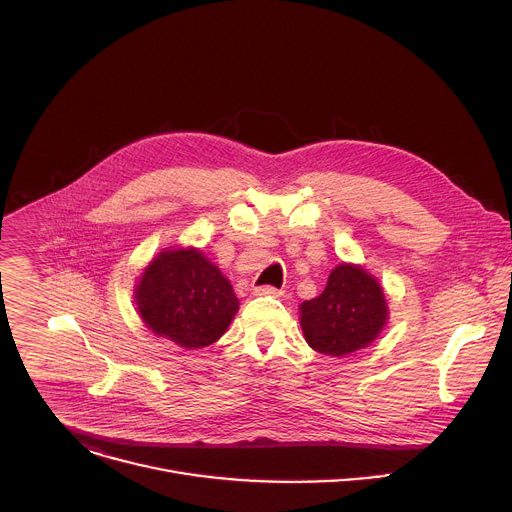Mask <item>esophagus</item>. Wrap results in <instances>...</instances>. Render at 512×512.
Masks as SVG:
<instances>
[{
	"label": "esophagus",
	"mask_w": 512,
	"mask_h": 512,
	"mask_svg": "<svg viewBox=\"0 0 512 512\" xmlns=\"http://www.w3.org/2000/svg\"><path fill=\"white\" fill-rule=\"evenodd\" d=\"M255 296H269V298H281L283 291L277 289V287H271V285H261V287H255Z\"/></svg>",
	"instance_id": "34e87169"
}]
</instances>
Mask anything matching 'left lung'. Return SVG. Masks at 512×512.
I'll return each mask as SVG.
<instances>
[{"mask_svg":"<svg viewBox=\"0 0 512 512\" xmlns=\"http://www.w3.org/2000/svg\"><path fill=\"white\" fill-rule=\"evenodd\" d=\"M389 318L379 281L358 265L332 269L322 294L300 306L306 342L328 356H346L369 346Z\"/></svg>","mask_w":512,"mask_h":512,"instance_id":"left-lung-1","label":"left lung"}]
</instances>
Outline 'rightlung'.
I'll use <instances>...</instances> for the list:
<instances>
[{
    "instance_id": "right-lung-1",
    "label": "right lung",
    "mask_w": 512,
    "mask_h": 512,
    "mask_svg": "<svg viewBox=\"0 0 512 512\" xmlns=\"http://www.w3.org/2000/svg\"><path fill=\"white\" fill-rule=\"evenodd\" d=\"M135 304L154 334L188 350L216 342L239 310L231 281L192 247L162 251L145 267Z\"/></svg>"
}]
</instances>
